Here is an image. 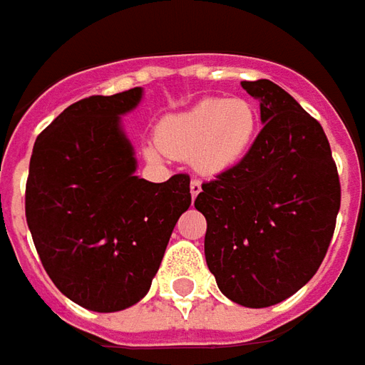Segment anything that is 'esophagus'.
Here are the masks:
<instances>
[{"mask_svg":"<svg viewBox=\"0 0 365 365\" xmlns=\"http://www.w3.org/2000/svg\"><path fill=\"white\" fill-rule=\"evenodd\" d=\"M200 192H202V182H200V180H192V182H190V194H192V197L195 200Z\"/></svg>","mask_w":365,"mask_h":365,"instance_id":"34e87169","label":"esophagus"}]
</instances>
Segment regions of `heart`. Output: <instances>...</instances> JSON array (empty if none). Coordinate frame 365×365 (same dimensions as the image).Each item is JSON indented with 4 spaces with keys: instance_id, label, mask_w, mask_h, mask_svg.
I'll return each instance as SVG.
<instances>
[{
    "instance_id": "heart-1",
    "label": "heart",
    "mask_w": 365,
    "mask_h": 365,
    "mask_svg": "<svg viewBox=\"0 0 365 365\" xmlns=\"http://www.w3.org/2000/svg\"><path fill=\"white\" fill-rule=\"evenodd\" d=\"M258 113L246 98H202L194 107L168 115L159 123L155 141L147 153L192 159L204 173H224L240 165L257 139Z\"/></svg>"
}]
</instances>
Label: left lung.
Returning <instances> with one entry per match:
<instances>
[{"mask_svg":"<svg viewBox=\"0 0 365 365\" xmlns=\"http://www.w3.org/2000/svg\"><path fill=\"white\" fill-rule=\"evenodd\" d=\"M260 103L262 131L246 159L202 183L204 252L224 295L242 307L277 305L311 281L331 242L339 178L317 120L279 84L242 82Z\"/></svg>","mask_w":365,"mask_h":365,"instance_id":"obj_1","label":"left lung"}]
</instances>
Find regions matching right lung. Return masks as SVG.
Instances as JSON below:
<instances>
[{"instance_id":"1","label":"right lung","mask_w":365,"mask_h":365,"mask_svg":"<svg viewBox=\"0 0 365 365\" xmlns=\"http://www.w3.org/2000/svg\"><path fill=\"white\" fill-rule=\"evenodd\" d=\"M141 98L137 86L70 105L40 133L30 159L26 220L40 260L62 295L96 313L147 295L192 204L185 173L163 183L135 175L123 115Z\"/></svg>"}]
</instances>
